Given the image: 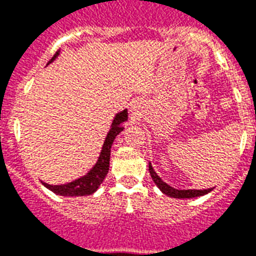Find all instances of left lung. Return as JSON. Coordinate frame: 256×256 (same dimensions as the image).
<instances>
[{
  "instance_id": "obj_1",
  "label": "left lung",
  "mask_w": 256,
  "mask_h": 256,
  "mask_svg": "<svg viewBox=\"0 0 256 256\" xmlns=\"http://www.w3.org/2000/svg\"><path fill=\"white\" fill-rule=\"evenodd\" d=\"M148 171H150V175H152V180L156 183L158 188H160L164 195H168V196H171V198H178V199H191V198H196V196H202V195L208 194L212 188H206V190H194V188H191V190H178V188H174V187H171L170 184H168L166 182L162 180L160 175L156 174V170L152 168V162H148Z\"/></svg>"
}]
</instances>
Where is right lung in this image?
<instances>
[{
  "mask_svg": "<svg viewBox=\"0 0 256 256\" xmlns=\"http://www.w3.org/2000/svg\"><path fill=\"white\" fill-rule=\"evenodd\" d=\"M60 56V50H58L56 56H54L48 65L56 60ZM128 108H124L122 112H116L114 120H112L110 128H108L106 138L104 140L102 148H100V156L94 164L90 170L86 172L85 175H82L78 179H74L73 182L65 183V184H49V183H44V186L46 188H49L50 191H53L54 194L62 195V196H85V195L94 194L98 187L100 186V183L104 182V179L106 178V175L108 172V166H110V152H112V144L116 140V136L120 134V132H124V122H128Z\"/></svg>",
  "mask_w": 256,
  "mask_h": 256,
  "instance_id": "obj_1",
  "label": "right lung"
}]
</instances>
